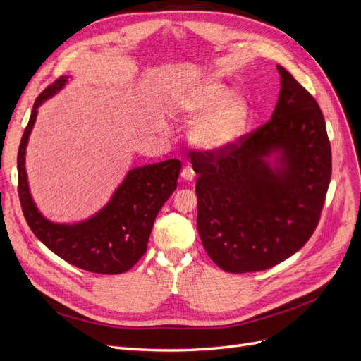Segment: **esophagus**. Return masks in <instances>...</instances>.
<instances>
[{
    "instance_id": "1",
    "label": "esophagus",
    "mask_w": 361,
    "mask_h": 361,
    "mask_svg": "<svg viewBox=\"0 0 361 361\" xmlns=\"http://www.w3.org/2000/svg\"><path fill=\"white\" fill-rule=\"evenodd\" d=\"M180 178L183 179V180H187V182H191L194 178H195V173H194V170H192V167L190 166H185L183 169H182V171H180Z\"/></svg>"
}]
</instances>
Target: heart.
<instances>
[{
    "label": "heart",
    "instance_id": "1",
    "mask_svg": "<svg viewBox=\"0 0 361 361\" xmlns=\"http://www.w3.org/2000/svg\"><path fill=\"white\" fill-rule=\"evenodd\" d=\"M180 110L190 122L195 143L206 150H224L233 146L245 133L248 125L247 104L232 97L223 84L204 81L185 93Z\"/></svg>",
    "mask_w": 361,
    "mask_h": 361
}]
</instances>
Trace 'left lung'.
<instances>
[{
	"instance_id": "left-lung-1",
	"label": "left lung",
	"mask_w": 361,
	"mask_h": 361,
	"mask_svg": "<svg viewBox=\"0 0 361 361\" xmlns=\"http://www.w3.org/2000/svg\"><path fill=\"white\" fill-rule=\"evenodd\" d=\"M277 71L281 89L267 123L224 150L191 154L200 239L215 264L233 274L272 268L304 247L331 179L321 108L285 68Z\"/></svg>"
}]
</instances>
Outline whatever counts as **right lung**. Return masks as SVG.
I'll use <instances>...</instances> for the list:
<instances>
[{"label":"right lung","instance_id":"add662e5","mask_svg":"<svg viewBox=\"0 0 361 361\" xmlns=\"http://www.w3.org/2000/svg\"><path fill=\"white\" fill-rule=\"evenodd\" d=\"M66 82L68 76H60L37 96L32 105L18 150L20 207L32 233L63 260L96 274H122L146 253L155 218L178 187L182 164L179 159H167L129 170L111 200L89 220L75 224L47 220L31 197L25 150L37 117V108L60 92Z\"/></svg>","mask_w":361,"mask_h":361}]
</instances>
